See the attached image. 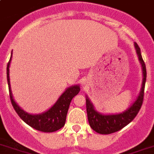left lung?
I'll return each mask as SVG.
<instances>
[{
    "label": "left lung",
    "mask_w": 154,
    "mask_h": 154,
    "mask_svg": "<svg viewBox=\"0 0 154 154\" xmlns=\"http://www.w3.org/2000/svg\"><path fill=\"white\" fill-rule=\"evenodd\" d=\"M134 48L136 49L138 60L141 63L143 78L140 92L138 94L136 100L130 107L120 113L102 114L94 109V104L91 102L89 97L86 96V112H87L89 124L93 130L99 134H112L124 128L134 120V118L137 116L139 109H141V106L143 105L145 84L146 80V68L142 57L140 48L138 47L136 42H134Z\"/></svg>",
    "instance_id": "left-lung-1"
}]
</instances>
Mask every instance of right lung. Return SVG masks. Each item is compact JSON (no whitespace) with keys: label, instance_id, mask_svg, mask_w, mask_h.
<instances>
[{"label":"right lung","instance_id":"obj_1","mask_svg":"<svg viewBox=\"0 0 154 154\" xmlns=\"http://www.w3.org/2000/svg\"><path fill=\"white\" fill-rule=\"evenodd\" d=\"M12 57V51L9 62L7 65V80L9 89V95L11 105L16 113L26 124L38 131L43 132H53L63 128L66 121L68 108L72 98L79 94V85H74L67 88L57 99L55 104L47 111L40 114H30L26 112L18 105L12 96L9 78V67Z\"/></svg>","mask_w":154,"mask_h":154}]
</instances>
